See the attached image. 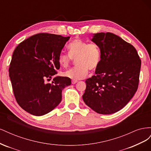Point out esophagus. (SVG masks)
I'll return each instance as SVG.
<instances>
[{
    "label": "esophagus",
    "instance_id": "esophagus-1",
    "mask_svg": "<svg viewBox=\"0 0 151 151\" xmlns=\"http://www.w3.org/2000/svg\"><path fill=\"white\" fill-rule=\"evenodd\" d=\"M77 83V81H76V80H72V84H76Z\"/></svg>",
    "mask_w": 151,
    "mask_h": 151
}]
</instances>
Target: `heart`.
<instances>
[{
	"instance_id": "1",
	"label": "heart",
	"mask_w": 151,
	"mask_h": 151,
	"mask_svg": "<svg viewBox=\"0 0 151 151\" xmlns=\"http://www.w3.org/2000/svg\"><path fill=\"white\" fill-rule=\"evenodd\" d=\"M69 55L61 52L58 57L59 65L63 68L69 66L72 59H76V67L63 73V76L73 80L84 78L89 69L94 70L101 60V52L98 45L77 39L68 46Z\"/></svg>"
}]
</instances>
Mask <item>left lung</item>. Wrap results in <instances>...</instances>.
<instances>
[{
  "label": "left lung",
  "mask_w": 151,
  "mask_h": 151,
  "mask_svg": "<svg viewBox=\"0 0 151 151\" xmlns=\"http://www.w3.org/2000/svg\"><path fill=\"white\" fill-rule=\"evenodd\" d=\"M91 41L101 52L96 75L86 79L83 99L99 114L120 111L138 88L141 60L135 48L111 33L93 34Z\"/></svg>",
  "instance_id": "1"
}]
</instances>
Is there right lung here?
<instances>
[{"label":"right lung","instance_id":"obj_1","mask_svg":"<svg viewBox=\"0 0 151 151\" xmlns=\"http://www.w3.org/2000/svg\"><path fill=\"white\" fill-rule=\"evenodd\" d=\"M70 36L39 33L17 45L13 52L9 72L15 98L28 113L42 116L61 102L62 91L71 84L67 77H55L60 68L59 54Z\"/></svg>","mask_w":151,"mask_h":151}]
</instances>
